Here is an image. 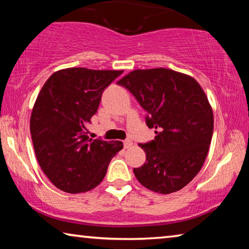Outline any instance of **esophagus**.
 <instances>
[{
    "label": "esophagus",
    "mask_w": 249,
    "mask_h": 249,
    "mask_svg": "<svg viewBox=\"0 0 249 249\" xmlns=\"http://www.w3.org/2000/svg\"><path fill=\"white\" fill-rule=\"evenodd\" d=\"M123 144H124V148H125V149H128V148H130V147H132L133 142H132V141L126 140V141H124Z\"/></svg>",
    "instance_id": "1"
}]
</instances>
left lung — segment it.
Masks as SVG:
<instances>
[{"label":"left lung","mask_w":249,"mask_h":249,"mask_svg":"<svg viewBox=\"0 0 249 249\" xmlns=\"http://www.w3.org/2000/svg\"><path fill=\"white\" fill-rule=\"evenodd\" d=\"M117 84L147 112L155 140L140 144L146 162L134 168L145 188L162 195L179 191L197 175L213 135V111L203 89L190 75L156 68L134 70Z\"/></svg>","instance_id":"left-lung-1"}]
</instances>
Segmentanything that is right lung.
Instances as JSON below:
<instances>
[{"label": "right lung", "mask_w": 249, "mask_h": 249, "mask_svg": "<svg viewBox=\"0 0 249 249\" xmlns=\"http://www.w3.org/2000/svg\"><path fill=\"white\" fill-rule=\"evenodd\" d=\"M122 70L68 68L50 75L31 116V134L38 163L53 185L67 193L87 192L101 183L122 142L88 136L103 91Z\"/></svg>", "instance_id": "add662e5"}]
</instances>
